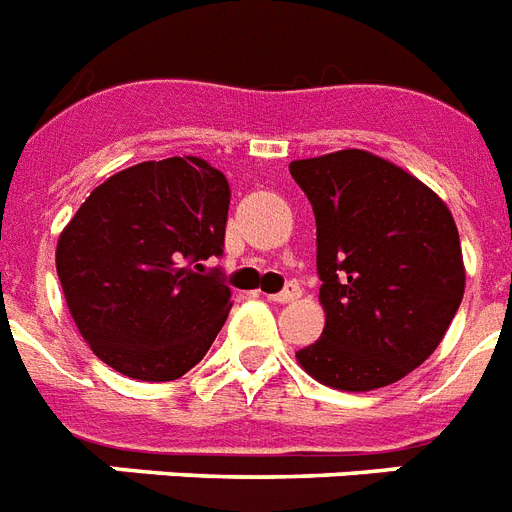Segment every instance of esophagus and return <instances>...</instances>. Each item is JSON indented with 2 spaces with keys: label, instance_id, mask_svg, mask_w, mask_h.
Here are the masks:
<instances>
[{
  "label": "esophagus",
  "instance_id": "obj_1",
  "mask_svg": "<svg viewBox=\"0 0 512 512\" xmlns=\"http://www.w3.org/2000/svg\"><path fill=\"white\" fill-rule=\"evenodd\" d=\"M298 293H301V290H298V285H293V282H290L288 288L280 290V293H275V296H267V298L269 301H275V304H290V301H296Z\"/></svg>",
  "mask_w": 512,
  "mask_h": 512
}]
</instances>
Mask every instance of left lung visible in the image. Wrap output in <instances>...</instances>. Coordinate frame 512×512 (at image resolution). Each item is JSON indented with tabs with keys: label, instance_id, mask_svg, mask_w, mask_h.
Segmentation results:
<instances>
[{
	"label": "left lung",
	"instance_id": "obj_1",
	"mask_svg": "<svg viewBox=\"0 0 512 512\" xmlns=\"http://www.w3.org/2000/svg\"><path fill=\"white\" fill-rule=\"evenodd\" d=\"M317 219L325 330L298 365L322 386H391L431 357L465 293L447 203L396 163L338 150L290 163Z\"/></svg>",
	"mask_w": 512,
	"mask_h": 512
}]
</instances>
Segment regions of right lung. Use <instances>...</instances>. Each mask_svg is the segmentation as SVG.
Returning a JSON list of instances; mask_svg holds the SVG:
<instances>
[{
  "label": "right lung",
  "instance_id": "right-lung-1",
  "mask_svg": "<svg viewBox=\"0 0 512 512\" xmlns=\"http://www.w3.org/2000/svg\"><path fill=\"white\" fill-rule=\"evenodd\" d=\"M230 185L203 158L145 161L94 187L55 251L65 304L116 372L163 383L211 349L232 309L222 256Z\"/></svg>",
  "mask_w": 512,
  "mask_h": 512
}]
</instances>
